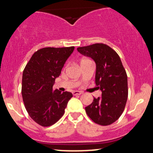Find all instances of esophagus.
Listing matches in <instances>:
<instances>
[{"label":"esophagus","instance_id":"obj_1","mask_svg":"<svg viewBox=\"0 0 153 153\" xmlns=\"http://www.w3.org/2000/svg\"><path fill=\"white\" fill-rule=\"evenodd\" d=\"M82 94V91H74L73 92V94L74 95V96H78V95H80Z\"/></svg>","mask_w":153,"mask_h":153}]
</instances>
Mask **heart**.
<instances>
[{"instance_id":"1","label":"heart","mask_w":153,"mask_h":153,"mask_svg":"<svg viewBox=\"0 0 153 153\" xmlns=\"http://www.w3.org/2000/svg\"><path fill=\"white\" fill-rule=\"evenodd\" d=\"M84 60H88V59H82V61H84Z\"/></svg>"}]
</instances>
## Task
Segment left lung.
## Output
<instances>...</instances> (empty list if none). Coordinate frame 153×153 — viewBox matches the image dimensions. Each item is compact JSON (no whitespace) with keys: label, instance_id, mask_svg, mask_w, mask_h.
I'll use <instances>...</instances> for the list:
<instances>
[{"label":"left lung","instance_id":"left-lung-1","mask_svg":"<svg viewBox=\"0 0 153 153\" xmlns=\"http://www.w3.org/2000/svg\"><path fill=\"white\" fill-rule=\"evenodd\" d=\"M96 65V84L102 92L85 107L87 115L96 124L107 126L118 119L124 111L128 97L127 75L118 54L109 46L96 43L77 48Z\"/></svg>","mask_w":153,"mask_h":153}]
</instances>
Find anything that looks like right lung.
<instances>
[{"instance_id":"obj_1","label":"right lung","mask_w":153,"mask_h":153,"mask_svg":"<svg viewBox=\"0 0 153 153\" xmlns=\"http://www.w3.org/2000/svg\"><path fill=\"white\" fill-rule=\"evenodd\" d=\"M74 47H45L35 52L23 72L22 94L28 114L42 127L55 124L65 113L71 92L52 87Z\"/></svg>"}]
</instances>
